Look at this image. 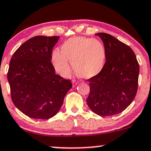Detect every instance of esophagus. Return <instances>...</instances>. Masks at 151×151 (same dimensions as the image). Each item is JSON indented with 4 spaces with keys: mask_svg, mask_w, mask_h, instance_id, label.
Returning <instances> with one entry per match:
<instances>
[{
    "mask_svg": "<svg viewBox=\"0 0 151 151\" xmlns=\"http://www.w3.org/2000/svg\"><path fill=\"white\" fill-rule=\"evenodd\" d=\"M73 84H74V85H76L78 84V81H76V80H73Z\"/></svg>",
    "mask_w": 151,
    "mask_h": 151,
    "instance_id": "1",
    "label": "esophagus"
}]
</instances>
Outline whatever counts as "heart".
<instances>
[{"mask_svg": "<svg viewBox=\"0 0 151 151\" xmlns=\"http://www.w3.org/2000/svg\"><path fill=\"white\" fill-rule=\"evenodd\" d=\"M106 57L105 47L100 41L86 37H76L65 41L61 51L53 52L52 63L59 75L68 77L71 72L70 60L76 73L88 79L103 70Z\"/></svg>", "mask_w": 151, "mask_h": 151, "instance_id": "heart-1", "label": "heart"}]
</instances>
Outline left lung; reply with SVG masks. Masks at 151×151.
Listing matches in <instances>:
<instances>
[{
    "label": "left lung",
    "instance_id": "obj_1",
    "mask_svg": "<svg viewBox=\"0 0 151 151\" xmlns=\"http://www.w3.org/2000/svg\"><path fill=\"white\" fill-rule=\"evenodd\" d=\"M103 40L106 57L103 70L87 80L90 94L87 103L100 116H110L125 110L138 90L139 65L131 47L111 35L96 33Z\"/></svg>",
    "mask_w": 151,
    "mask_h": 151
}]
</instances>
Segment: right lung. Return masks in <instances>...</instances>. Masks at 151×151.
I'll return each instance as SVG.
<instances>
[{"instance_id":"right-lung-1","label":"right lung","mask_w":151,"mask_h":151,"mask_svg":"<svg viewBox=\"0 0 151 151\" xmlns=\"http://www.w3.org/2000/svg\"><path fill=\"white\" fill-rule=\"evenodd\" d=\"M59 36H37L13 54L7 72L11 99L27 116L49 119L58 113L72 87L70 80L55 73L52 53Z\"/></svg>"}]
</instances>
